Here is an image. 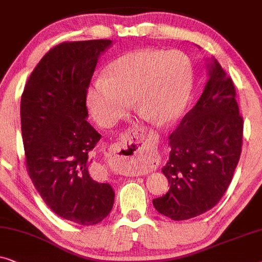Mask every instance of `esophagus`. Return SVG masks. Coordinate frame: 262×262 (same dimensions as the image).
I'll return each mask as SVG.
<instances>
[{"label": "esophagus", "instance_id": "34e87169", "mask_svg": "<svg viewBox=\"0 0 262 262\" xmlns=\"http://www.w3.org/2000/svg\"><path fill=\"white\" fill-rule=\"evenodd\" d=\"M148 152L147 138L139 127H132L123 133L120 141L112 147L113 158L124 160H134L146 157Z\"/></svg>", "mask_w": 262, "mask_h": 262}]
</instances>
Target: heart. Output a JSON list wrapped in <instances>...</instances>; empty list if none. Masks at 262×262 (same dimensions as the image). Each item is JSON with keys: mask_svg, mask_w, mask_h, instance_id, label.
I'll use <instances>...</instances> for the list:
<instances>
[{"mask_svg": "<svg viewBox=\"0 0 262 262\" xmlns=\"http://www.w3.org/2000/svg\"><path fill=\"white\" fill-rule=\"evenodd\" d=\"M192 84V64L183 53L138 50L110 62L104 78L91 84L86 102L103 127L122 119L132 101L153 123L167 124L185 108Z\"/></svg>", "mask_w": 262, "mask_h": 262, "instance_id": "obj_1", "label": "heart"}]
</instances>
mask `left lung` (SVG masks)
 <instances>
[{
  "mask_svg": "<svg viewBox=\"0 0 262 262\" xmlns=\"http://www.w3.org/2000/svg\"><path fill=\"white\" fill-rule=\"evenodd\" d=\"M196 105L168 136L163 173L169 190L153 200L158 212L174 221L200 216L223 197L240 160L243 117L233 80L213 59Z\"/></svg>",
  "mask_w": 262,
  "mask_h": 262,
  "instance_id": "1",
  "label": "left lung"
}]
</instances>
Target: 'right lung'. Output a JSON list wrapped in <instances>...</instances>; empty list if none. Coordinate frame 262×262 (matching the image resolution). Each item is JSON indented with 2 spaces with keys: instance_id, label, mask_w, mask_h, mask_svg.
Listing matches in <instances>:
<instances>
[{
  "instance_id": "1",
  "label": "right lung",
  "mask_w": 262,
  "mask_h": 262,
  "mask_svg": "<svg viewBox=\"0 0 262 262\" xmlns=\"http://www.w3.org/2000/svg\"><path fill=\"white\" fill-rule=\"evenodd\" d=\"M112 40L66 41L35 66L21 96L26 168L59 217L94 226L112 211L113 187L93 178L91 157L101 134L86 121V94L99 54Z\"/></svg>"
}]
</instances>
